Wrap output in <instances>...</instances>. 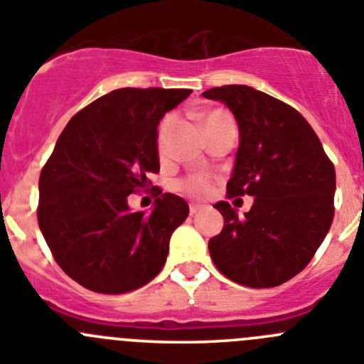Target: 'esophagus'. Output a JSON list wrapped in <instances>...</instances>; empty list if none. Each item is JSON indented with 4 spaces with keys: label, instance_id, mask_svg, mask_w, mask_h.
Here are the masks:
<instances>
[{
    "label": "esophagus",
    "instance_id": "esophagus-1",
    "mask_svg": "<svg viewBox=\"0 0 364 364\" xmlns=\"http://www.w3.org/2000/svg\"><path fill=\"white\" fill-rule=\"evenodd\" d=\"M199 210H201V205H190V215H196Z\"/></svg>",
    "mask_w": 364,
    "mask_h": 364
}]
</instances>
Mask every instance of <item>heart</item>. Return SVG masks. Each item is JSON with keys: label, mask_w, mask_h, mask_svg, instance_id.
Returning <instances> with one entry per match:
<instances>
[{"label": "heart", "mask_w": 364, "mask_h": 364, "mask_svg": "<svg viewBox=\"0 0 364 364\" xmlns=\"http://www.w3.org/2000/svg\"><path fill=\"white\" fill-rule=\"evenodd\" d=\"M223 114H226V111L212 109L208 111V113L203 114V125H205V129L208 127V125H212L213 122H215L217 118L223 117ZM171 127H172V117L163 118L161 124L158 125V132H156V149H158L159 156L165 154L166 138H168ZM178 190L185 193V196H190V198H206V196L212 192V178L203 174H192L178 183Z\"/></svg>", "instance_id": "1"}]
</instances>
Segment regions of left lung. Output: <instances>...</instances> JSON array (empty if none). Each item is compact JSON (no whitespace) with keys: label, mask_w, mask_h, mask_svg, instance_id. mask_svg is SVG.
Masks as SVG:
<instances>
[{"label":"left lung","mask_w":364,"mask_h":364,"mask_svg":"<svg viewBox=\"0 0 364 364\" xmlns=\"http://www.w3.org/2000/svg\"><path fill=\"white\" fill-rule=\"evenodd\" d=\"M203 97L228 105L239 124L228 199L255 198L244 217L226 201L213 206L223 213L224 228L210 239V257L237 284L277 287L305 269L331 230L334 165L289 104L237 84L212 87Z\"/></svg>","instance_id":"1"}]
</instances>
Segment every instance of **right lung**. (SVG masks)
Segmentation results:
<instances>
[{
	"mask_svg": "<svg viewBox=\"0 0 364 364\" xmlns=\"http://www.w3.org/2000/svg\"><path fill=\"white\" fill-rule=\"evenodd\" d=\"M192 90L122 87L97 98L60 132L39 178L37 220L60 269L86 289L124 294L163 269L188 205L152 186L156 132ZM154 189L155 210L131 213L127 196Z\"/></svg>",
	"mask_w": 364,
	"mask_h": 364,
	"instance_id": "add662e5",
	"label": "right lung"
}]
</instances>
